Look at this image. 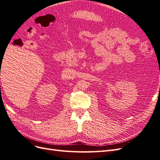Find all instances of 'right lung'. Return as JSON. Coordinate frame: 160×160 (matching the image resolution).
<instances>
[{
    "instance_id": "right-lung-1",
    "label": "right lung",
    "mask_w": 160,
    "mask_h": 160,
    "mask_svg": "<svg viewBox=\"0 0 160 160\" xmlns=\"http://www.w3.org/2000/svg\"><path fill=\"white\" fill-rule=\"evenodd\" d=\"M0 86H1V85H0ZM0 88H1V87H0Z\"/></svg>"
}]
</instances>
